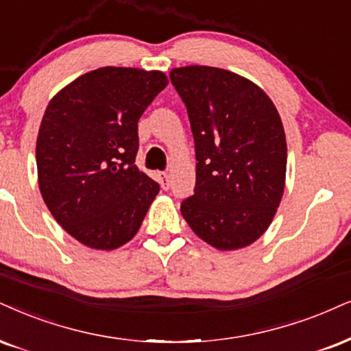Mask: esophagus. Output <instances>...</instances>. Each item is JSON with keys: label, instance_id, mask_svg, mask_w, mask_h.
Returning a JSON list of instances; mask_svg holds the SVG:
<instances>
[{"label": "esophagus", "instance_id": "esophagus-1", "mask_svg": "<svg viewBox=\"0 0 351 351\" xmlns=\"http://www.w3.org/2000/svg\"><path fill=\"white\" fill-rule=\"evenodd\" d=\"M158 180H159V184H161L162 190H169V187H171V182H169V176L166 174V172H158Z\"/></svg>", "mask_w": 351, "mask_h": 351}]
</instances>
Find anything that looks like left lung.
<instances>
[{"mask_svg":"<svg viewBox=\"0 0 351 351\" xmlns=\"http://www.w3.org/2000/svg\"><path fill=\"white\" fill-rule=\"evenodd\" d=\"M169 77L195 141V189L182 216L213 247H245L267 231L283 197L287 138L278 110L257 84L221 68H174Z\"/></svg>","mask_w":351,"mask_h":351,"instance_id":"left-lung-1","label":"left lung"}]
</instances>
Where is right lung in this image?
I'll return each mask as SVG.
<instances>
[{"instance_id": "obj_1", "label": "right lung", "mask_w": 351, "mask_h": 351, "mask_svg": "<svg viewBox=\"0 0 351 351\" xmlns=\"http://www.w3.org/2000/svg\"><path fill=\"white\" fill-rule=\"evenodd\" d=\"M161 71L106 66L51 99L37 136L38 187L56 223L90 249L112 250L140 229L159 184L136 167L138 120Z\"/></svg>"}]
</instances>
